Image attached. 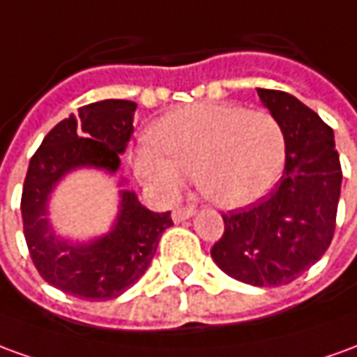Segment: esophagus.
I'll return each mask as SVG.
<instances>
[{"label": "esophagus", "instance_id": "1", "mask_svg": "<svg viewBox=\"0 0 357 357\" xmlns=\"http://www.w3.org/2000/svg\"><path fill=\"white\" fill-rule=\"evenodd\" d=\"M195 213V206H178V208L172 213V218H174V222H183L187 220V218H191Z\"/></svg>", "mask_w": 357, "mask_h": 357}]
</instances>
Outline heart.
<instances>
[{
	"label": "heart",
	"mask_w": 357,
	"mask_h": 357,
	"mask_svg": "<svg viewBox=\"0 0 357 357\" xmlns=\"http://www.w3.org/2000/svg\"><path fill=\"white\" fill-rule=\"evenodd\" d=\"M153 141L133 153L137 176L166 197L197 187L222 208H241L271 191L286 158L280 123L265 109L203 102L172 109L153 127Z\"/></svg>",
	"instance_id": "b5f03b06"
}]
</instances>
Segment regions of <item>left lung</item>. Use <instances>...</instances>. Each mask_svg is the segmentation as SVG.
Masks as SVG:
<instances>
[{"label":"left lung","instance_id":"obj_1","mask_svg":"<svg viewBox=\"0 0 357 357\" xmlns=\"http://www.w3.org/2000/svg\"><path fill=\"white\" fill-rule=\"evenodd\" d=\"M286 143V164L271 195L222 214L214 263L239 282L282 286L315 265L333 241L342 170L335 133L296 96L257 89Z\"/></svg>","mask_w":357,"mask_h":357}]
</instances>
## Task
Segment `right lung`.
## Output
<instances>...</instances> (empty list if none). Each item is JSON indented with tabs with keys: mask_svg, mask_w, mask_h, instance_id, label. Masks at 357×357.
Returning <instances> with one entry per match:
<instances>
[{
	"mask_svg": "<svg viewBox=\"0 0 357 357\" xmlns=\"http://www.w3.org/2000/svg\"><path fill=\"white\" fill-rule=\"evenodd\" d=\"M135 109L131 100H102L79 108V116L71 114L44 137L24 178L21 213L32 263L46 282L81 300L121 296L146 273L162 234L174 224L170 213L149 211L129 189L119 191L118 216L98 238L67 239L48 218L52 193L69 172L119 170V154L126 153L133 135Z\"/></svg>",
	"mask_w": 357,
	"mask_h": 357,
	"instance_id": "right-lung-1",
	"label": "right lung"
}]
</instances>
